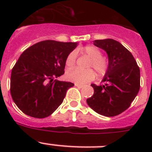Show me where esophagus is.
Masks as SVG:
<instances>
[{"instance_id": "obj_1", "label": "esophagus", "mask_w": 152, "mask_h": 152, "mask_svg": "<svg viewBox=\"0 0 152 152\" xmlns=\"http://www.w3.org/2000/svg\"><path fill=\"white\" fill-rule=\"evenodd\" d=\"M75 86H76V87H79V88H82V87H84V86L82 85H79V84H77V83H76V84H75Z\"/></svg>"}]
</instances>
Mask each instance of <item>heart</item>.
Returning <instances> with one entry per match:
<instances>
[{
  "mask_svg": "<svg viewBox=\"0 0 152 152\" xmlns=\"http://www.w3.org/2000/svg\"><path fill=\"white\" fill-rule=\"evenodd\" d=\"M78 51L87 55L89 57L91 58L90 66L93 67L99 76L105 74L108 69V62L104 58L102 57V51L97 47L87 45L79 48ZM76 56L77 55L75 51H71L68 53L65 59V65L67 68H71L74 66L76 64ZM65 76L67 80L70 82L77 84H85L94 79L95 73L91 69L83 70L76 68L67 71Z\"/></svg>",
  "mask_w": 152,
  "mask_h": 152,
  "instance_id": "1",
  "label": "heart"
}]
</instances>
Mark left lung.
<instances>
[{
	"label": "left lung",
	"instance_id": "1",
	"mask_svg": "<svg viewBox=\"0 0 152 152\" xmlns=\"http://www.w3.org/2000/svg\"><path fill=\"white\" fill-rule=\"evenodd\" d=\"M93 45L107 53L108 69L102 81L104 85H91L94 93L87 103L102 115H118L129 107L138 93L140 68L132 54L118 41L96 39Z\"/></svg>",
	"mask_w": 152,
	"mask_h": 152
}]
</instances>
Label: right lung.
<instances>
[{"label": "right lung", "instance_id": "add662e5", "mask_svg": "<svg viewBox=\"0 0 152 152\" xmlns=\"http://www.w3.org/2000/svg\"><path fill=\"white\" fill-rule=\"evenodd\" d=\"M78 42L44 40L23 52L11 74L10 92L23 113L37 118L50 115L74 84L56 80L64 74L65 59Z\"/></svg>", "mask_w": 152, "mask_h": 152}]
</instances>
